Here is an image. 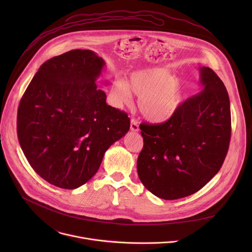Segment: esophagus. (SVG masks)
Returning a JSON list of instances; mask_svg holds the SVG:
<instances>
[{
  "label": "esophagus",
  "mask_w": 252,
  "mask_h": 252,
  "mask_svg": "<svg viewBox=\"0 0 252 252\" xmlns=\"http://www.w3.org/2000/svg\"><path fill=\"white\" fill-rule=\"evenodd\" d=\"M130 129L132 131H138V129H139L137 122L135 120H133V119H131V121H130Z\"/></svg>",
  "instance_id": "1"
}]
</instances>
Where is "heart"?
Masks as SVG:
<instances>
[{
    "label": "heart",
    "mask_w": 252,
    "mask_h": 252,
    "mask_svg": "<svg viewBox=\"0 0 252 252\" xmlns=\"http://www.w3.org/2000/svg\"><path fill=\"white\" fill-rule=\"evenodd\" d=\"M114 90L123 101L128 100L130 92L139 95L137 104L141 115L155 124L169 120L183 95L182 84L165 67L138 70L129 77L127 83L117 81Z\"/></svg>",
    "instance_id": "1"
}]
</instances>
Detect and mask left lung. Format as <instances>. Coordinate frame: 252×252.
<instances>
[{
    "label": "left lung",
    "mask_w": 252,
    "mask_h": 252,
    "mask_svg": "<svg viewBox=\"0 0 252 252\" xmlns=\"http://www.w3.org/2000/svg\"><path fill=\"white\" fill-rule=\"evenodd\" d=\"M203 90L178 105L161 124L139 126L143 148L136 166L142 185L156 196L173 200L193 194L217 174L231 136L228 93L207 66L199 67Z\"/></svg>",
    "instance_id": "obj_1"
}]
</instances>
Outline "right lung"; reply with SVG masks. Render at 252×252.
<instances>
[{"label":"right lung","mask_w":252,"mask_h":252,"mask_svg":"<svg viewBox=\"0 0 252 252\" xmlns=\"http://www.w3.org/2000/svg\"><path fill=\"white\" fill-rule=\"evenodd\" d=\"M103 60L71 50L45 62L18 109L20 146L49 184L74 189L97 171L105 151L129 129L126 113L107 105L95 84Z\"/></svg>","instance_id":"right-lung-1"}]
</instances>
